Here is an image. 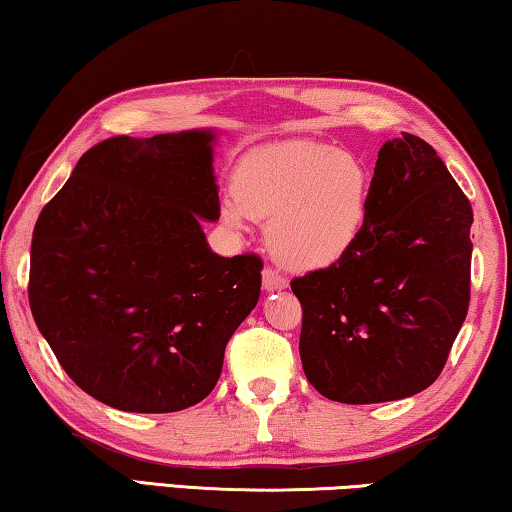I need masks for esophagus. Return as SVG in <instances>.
<instances>
[{
    "label": "esophagus",
    "instance_id": "34e87169",
    "mask_svg": "<svg viewBox=\"0 0 512 512\" xmlns=\"http://www.w3.org/2000/svg\"><path fill=\"white\" fill-rule=\"evenodd\" d=\"M288 286V281L281 277L277 270H272V267H265L263 270V288L267 293H274V290H283Z\"/></svg>",
    "mask_w": 512,
    "mask_h": 512
}]
</instances>
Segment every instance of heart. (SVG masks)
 <instances>
[{"label": "heart", "instance_id": "b5f03b06", "mask_svg": "<svg viewBox=\"0 0 512 512\" xmlns=\"http://www.w3.org/2000/svg\"><path fill=\"white\" fill-rule=\"evenodd\" d=\"M373 178L357 155L320 141L258 148L240 162L222 215L235 226L270 219L267 245L293 270H322L350 254L371 219Z\"/></svg>", "mask_w": 512, "mask_h": 512}]
</instances>
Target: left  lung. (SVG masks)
<instances>
[{
	"mask_svg": "<svg viewBox=\"0 0 512 512\" xmlns=\"http://www.w3.org/2000/svg\"><path fill=\"white\" fill-rule=\"evenodd\" d=\"M471 224V203L435 148L410 132L384 141L355 249L290 281L313 389L371 405L437 380L469 309Z\"/></svg>",
	"mask_w": 512,
	"mask_h": 512,
	"instance_id": "left-lung-1",
	"label": "left lung"
}]
</instances>
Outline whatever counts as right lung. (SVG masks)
Instances as JSON below:
<instances>
[{
    "label": "right lung",
    "mask_w": 512,
    "mask_h": 512,
    "mask_svg": "<svg viewBox=\"0 0 512 512\" xmlns=\"http://www.w3.org/2000/svg\"><path fill=\"white\" fill-rule=\"evenodd\" d=\"M217 130L86 151L31 240L29 306L77 387L121 412L201 403L261 295V258L210 249Z\"/></svg>",
    "instance_id": "obj_1"
}]
</instances>
